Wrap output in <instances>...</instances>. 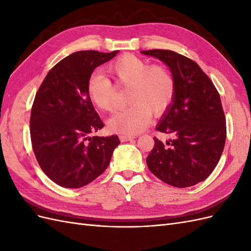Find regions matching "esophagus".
<instances>
[{
  "mask_svg": "<svg viewBox=\"0 0 251 251\" xmlns=\"http://www.w3.org/2000/svg\"><path fill=\"white\" fill-rule=\"evenodd\" d=\"M135 138V136H130V135H120L119 139L121 142H126V141H131Z\"/></svg>",
  "mask_w": 251,
  "mask_h": 251,
  "instance_id": "34e87169",
  "label": "esophagus"
}]
</instances>
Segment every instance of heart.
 Wrapping results in <instances>:
<instances>
[{
  "label": "heart",
  "instance_id": "heart-1",
  "mask_svg": "<svg viewBox=\"0 0 251 251\" xmlns=\"http://www.w3.org/2000/svg\"><path fill=\"white\" fill-rule=\"evenodd\" d=\"M108 71L119 85L130 86L128 103L108 120L109 131L135 135L142 132L151 120V112L161 115L175 96V81L172 74L161 66H151L146 60L126 54L114 60ZM87 94L92 103L101 111H110L114 100L111 80L100 72H94L87 82Z\"/></svg>",
  "mask_w": 251,
  "mask_h": 251
}]
</instances>
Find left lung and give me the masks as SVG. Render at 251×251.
Instances as JSON below:
<instances>
[{"label":"left lung","instance_id":"left-lung-1","mask_svg":"<svg viewBox=\"0 0 251 251\" xmlns=\"http://www.w3.org/2000/svg\"><path fill=\"white\" fill-rule=\"evenodd\" d=\"M161 60L172 73L175 96L156 126L174 139L154 138L147 158L150 171L175 187L193 186L217 166L225 146L226 120L214 83L194 60L171 50L141 51Z\"/></svg>","mask_w":251,"mask_h":251}]
</instances>
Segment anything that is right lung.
I'll list each match as a JSON object with an SVG mask.
<instances>
[{
  "mask_svg": "<svg viewBox=\"0 0 251 251\" xmlns=\"http://www.w3.org/2000/svg\"><path fill=\"white\" fill-rule=\"evenodd\" d=\"M119 51H77L57 63L37 91L30 116V136L41 169L56 184L82 187L105 171L117 135L90 134L103 127L87 94V82L95 68Z\"/></svg>",
  "mask_w": 251,
  "mask_h": 251,
  "instance_id": "1",
  "label": "right lung"
}]
</instances>
